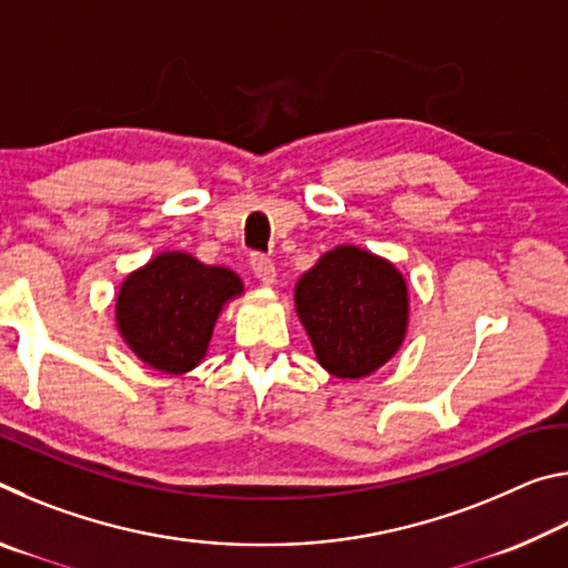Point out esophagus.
<instances>
[{
	"instance_id": "34e87169",
	"label": "esophagus",
	"mask_w": 568,
	"mask_h": 568,
	"mask_svg": "<svg viewBox=\"0 0 568 568\" xmlns=\"http://www.w3.org/2000/svg\"><path fill=\"white\" fill-rule=\"evenodd\" d=\"M250 267H253V273L257 281H261L265 287H273L275 285V277H277V271L271 257L265 255H253L250 257Z\"/></svg>"
}]
</instances>
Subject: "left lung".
Masks as SVG:
<instances>
[{
    "label": "left lung",
    "mask_w": 568,
    "mask_h": 568,
    "mask_svg": "<svg viewBox=\"0 0 568 568\" xmlns=\"http://www.w3.org/2000/svg\"><path fill=\"white\" fill-rule=\"evenodd\" d=\"M408 283L371 250L338 245L295 283V313L315 358L335 378H365L398 353L408 331Z\"/></svg>",
    "instance_id": "1"
}]
</instances>
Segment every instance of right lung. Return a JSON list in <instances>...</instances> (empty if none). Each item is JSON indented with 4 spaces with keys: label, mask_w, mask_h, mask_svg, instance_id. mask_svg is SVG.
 <instances>
[{
    "label": "right lung",
    "mask_w": 568,
    "mask_h": 568,
    "mask_svg": "<svg viewBox=\"0 0 568 568\" xmlns=\"http://www.w3.org/2000/svg\"><path fill=\"white\" fill-rule=\"evenodd\" d=\"M243 295L230 267L205 265L187 253H160L124 277L114 321L142 363L170 376L197 368L223 307Z\"/></svg>",
    "instance_id": "1"
}]
</instances>
